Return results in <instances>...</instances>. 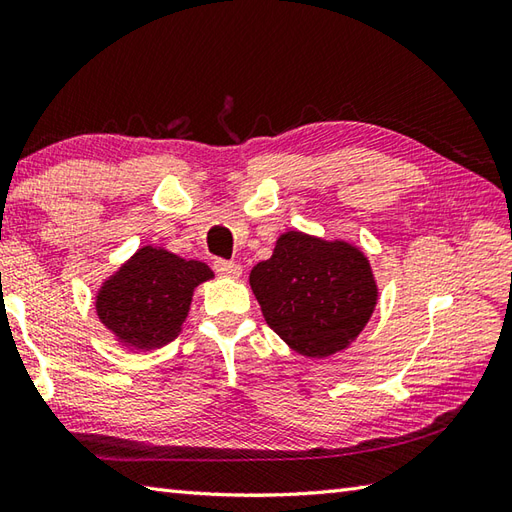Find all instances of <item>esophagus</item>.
Segmentation results:
<instances>
[{"mask_svg": "<svg viewBox=\"0 0 512 512\" xmlns=\"http://www.w3.org/2000/svg\"><path fill=\"white\" fill-rule=\"evenodd\" d=\"M215 273L220 277H226V279H239L242 277V266L235 262H224V259H217Z\"/></svg>", "mask_w": 512, "mask_h": 512, "instance_id": "esophagus-1", "label": "esophagus"}]
</instances>
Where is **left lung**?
I'll list each match as a JSON object with an SVG mask.
<instances>
[{"label": "left lung", "mask_w": 512, "mask_h": 512, "mask_svg": "<svg viewBox=\"0 0 512 512\" xmlns=\"http://www.w3.org/2000/svg\"><path fill=\"white\" fill-rule=\"evenodd\" d=\"M266 323L290 350L328 358L350 347L372 319L378 281L363 248L290 228L250 270Z\"/></svg>", "instance_id": "obj_1"}]
</instances>
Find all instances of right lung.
Masks as SVG:
<instances>
[{
    "mask_svg": "<svg viewBox=\"0 0 512 512\" xmlns=\"http://www.w3.org/2000/svg\"><path fill=\"white\" fill-rule=\"evenodd\" d=\"M213 277L198 259L145 244L103 279L94 295L96 317L125 350H160L182 332L195 288Z\"/></svg>",
    "mask_w": 512,
    "mask_h": 512,
    "instance_id": "add662e5",
    "label": "right lung"
}]
</instances>
